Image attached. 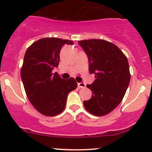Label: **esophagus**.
Here are the masks:
<instances>
[{
	"label": "esophagus",
	"mask_w": 152,
	"mask_h": 152,
	"mask_svg": "<svg viewBox=\"0 0 152 152\" xmlns=\"http://www.w3.org/2000/svg\"><path fill=\"white\" fill-rule=\"evenodd\" d=\"M78 87H79V88H85L86 87V85L84 82H81V83H78Z\"/></svg>",
	"instance_id": "esophagus-1"
}]
</instances>
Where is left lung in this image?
<instances>
[{"label": "left lung", "instance_id": "left-lung-1", "mask_svg": "<svg viewBox=\"0 0 152 152\" xmlns=\"http://www.w3.org/2000/svg\"><path fill=\"white\" fill-rule=\"evenodd\" d=\"M88 56L89 71L95 79L87 87L91 99L84 102L85 109L96 116L107 115L121 102L130 82L127 58L115 44L104 39L78 42Z\"/></svg>", "mask_w": 152, "mask_h": 152}]
</instances>
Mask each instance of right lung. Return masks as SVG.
I'll use <instances>...</instances> for the list:
<instances>
[{"label": "right lung", "instance_id": "add662e5", "mask_svg": "<svg viewBox=\"0 0 152 152\" xmlns=\"http://www.w3.org/2000/svg\"><path fill=\"white\" fill-rule=\"evenodd\" d=\"M73 41L45 37L34 42L25 53L21 79L29 102L41 114L55 116L65 109L67 94L77 87L73 78L63 79L52 70L59 65L62 45Z\"/></svg>", "mask_w": 152, "mask_h": 152}]
</instances>
